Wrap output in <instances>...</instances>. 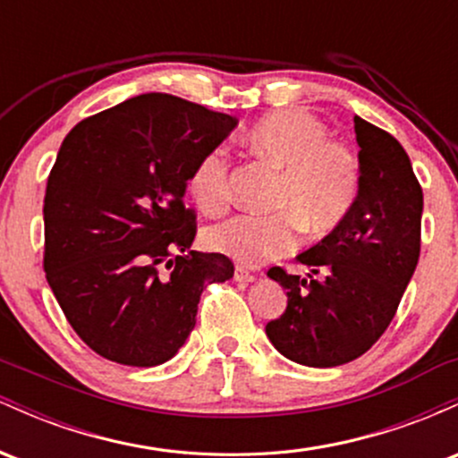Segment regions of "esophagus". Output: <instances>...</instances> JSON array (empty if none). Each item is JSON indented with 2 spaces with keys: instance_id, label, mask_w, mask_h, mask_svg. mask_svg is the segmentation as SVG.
Instances as JSON below:
<instances>
[{
  "instance_id": "obj_1",
  "label": "esophagus",
  "mask_w": 458,
  "mask_h": 458,
  "mask_svg": "<svg viewBox=\"0 0 458 458\" xmlns=\"http://www.w3.org/2000/svg\"><path fill=\"white\" fill-rule=\"evenodd\" d=\"M234 280L250 284V282L256 280V276H254V273H250L247 269H243V267H236V269H234Z\"/></svg>"
}]
</instances>
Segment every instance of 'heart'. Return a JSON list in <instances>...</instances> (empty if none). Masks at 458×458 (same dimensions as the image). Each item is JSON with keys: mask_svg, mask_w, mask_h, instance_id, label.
Here are the masks:
<instances>
[{"mask_svg": "<svg viewBox=\"0 0 458 458\" xmlns=\"http://www.w3.org/2000/svg\"><path fill=\"white\" fill-rule=\"evenodd\" d=\"M247 148L280 172L273 215H234L211 225L204 243L211 251L254 267L282 259L301 239L329 234L344 222L360 191L361 165L351 146L331 140L329 129L301 109H282L251 124ZM189 196L202 213L224 211L230 198V161L225 148L199 157L187 181Z\"/></svg>", "mask_w": 458, "mask_h": 458, "instance_id": "b5f03b06", "label": "heart"}]
</instances>
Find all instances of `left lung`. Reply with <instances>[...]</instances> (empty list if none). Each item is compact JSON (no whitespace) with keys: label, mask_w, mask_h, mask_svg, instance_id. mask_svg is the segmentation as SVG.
<instances>
[{"label":"left lung","mask_w":458,"mask_h":458,"mask_svg":"<svg viewBox=\"0 0 458 458\" xmlns=\"http://www.w3.org/2000/svg\"><path fill=\"white\" fill-rule=\"evenodd\" d=\"M353 123L361 165L353 208L297 256L308 277L267 273L288 297L267 335L284 357L312 368L353 361L381 338L420 259L424 198L411 161L390 133L360 115Z\"/></svg>","instance_id":"obj_1"}]
</instances>
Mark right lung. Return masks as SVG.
I'll return each mask as SVG.
<instances>
[{"label":"right lung","instance_id":"1","mask_svg":"<svg viewBox=\"0 0 458 458\" xmlns=\"http://www.w3.org/2000/svg\"><path fill=\"white\" fill-rule=\"evenodd\" d=\"M236 118L150 92L90 115L62 141L45 193V273L62 312L115 364L172 360L196 327L207 284L234 267L189 250L182 198L199 157Z\"/></svg>","mask_w":458,"mask_h":458}]
</instances>
